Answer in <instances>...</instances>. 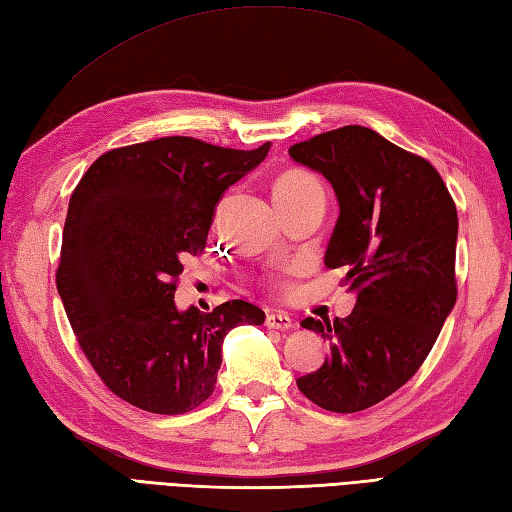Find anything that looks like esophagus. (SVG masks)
Masks as SVG:
<instances>
[{
  "label": "esophagus",
  "mask_w": 512,
  "mask_h": 512,
  "mask_svg": "<svg viewBox=\"0 0 512 512\" xmlns=\"http://www.w3.org/2000/svg\"><path fill=\"white\" fill-rule=\"evenodd\" d=\"M266 325L270 330H279V332H286L295 328V319H290V314L286 312H268L266 317Z\"/></svg>",
  "instance_id": "obj_1"
}]
</instances>
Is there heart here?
<instances>
[{
	"mask_svg": "<svg viewBox=\"0 0 512 512\" xmlns=\"http://www.w3.org/2000/svg\"><path fill=\"white\" fill-rule=\"evenodd\" d=\"M310 187H319V182L312 176V173L301 171V169H290L277 180L275 193H292V191H303Z\"/></svg>",
	"mask_w": 512,
	"mask_h": 512,
	"instance_id": "obj_1",
	"label": "heart"
}]
</instances>
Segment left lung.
Returning a JSON list of instances; mask_svg holds the SVG:
<instances>
[{
	"label": "left lung",
	"mask_w": 512,
	"mask_h": 512,
	"mask_svg": "<svg viewBox=\"0 0 512 512\" xmlns=\"http://www.w3.org/2000/svg\"><path fill=\"white\" fill-rule=\"evenodd\" d=\"M288 154L332 184L339 220L323 262L345 266L356 295L350 317L301 323L330 354L297 387L328 411H363L418 372L455 306L458 211L431 162L369 127L334 129Z\"/></svg>",
	"instance_id": "left-lung-1"
}]
</instances>
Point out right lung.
<instances>
[{"label": "right lung", "mask_w": 512, "mask_h": 512, "mask_svg": "<svg viewBox=\"0 0 512 512\" xmlns=\"http://www.w3.org/2000/svg\"><path fill=\"white\" fill-rule=\"evenodd\" d=\"M253 151L167 136L103 154L70 198L57 290L83 354L118 398L187 413L213 394L224 336L266 314L242 299L178 310L189 255L204 250L217 202L253 171Z\"/></svg>", "instance_id": "1"}]
</instances>
